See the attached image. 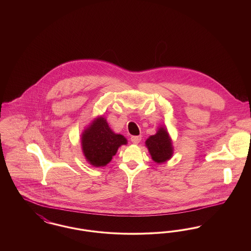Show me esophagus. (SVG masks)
I'll list each match as a JSON object with an SVG mask.
<instances>
[{
  "label": "esophagus",
  "instance_id": "1",
  "mask_svg": "<svg viewBox=\"0 0 251 251\" xmlns=\"http://www.w3.org/2000/svg\"><path fill=\"white\" fill-rule=\"evenodd\" d=\"M141 139H142L141 135H133V136L131 137V141L133 144L139 143L141 141Z\"/></svg>",
  "mask_w": 251,
  "mask_h": 251
}]
</instances>
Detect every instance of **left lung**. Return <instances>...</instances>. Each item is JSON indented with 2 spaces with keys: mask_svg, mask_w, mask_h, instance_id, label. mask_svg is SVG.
<instances>
[{
  "mask_svg": "<svg viewBox=\"0 0 251 251\" xmlns=\"http://www.w3.org/2000/svg\"><path fill=\"white\" fill-rule=\"evenodd\" d=\"M146 145L153 161L159 164L170 159L173 153L171 140L164 128H160L156 134L149 137Z\"/></svg>",
  "mask_w": 251,
  "mask_h": 251,
  "instance_id": "1",
  "label": "left lung"
}]
</instances>
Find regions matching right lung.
<instances>
[{
	"instance_id": "obj_1",
	"label": "right lung",
	"mask_w": 251,
	"mask_h": 251,
	"mask_svg": "<svg viewBox=\"0 0 251 251\" xmlns=\"http://www.w3.org/2000/svg\"><path fill=\"white\" fill-rule=\"evenodd\" d=\"M126 138L109 128L106 120L99 118L82 135L83 151L86 160L94 167H104L112 160Z\"/></svg>"
}]
</instances>
